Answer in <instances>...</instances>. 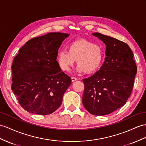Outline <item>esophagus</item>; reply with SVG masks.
Masks as SVG:
<instances>
[{"mask_svg":"<svg viewBox=\"0 0 146 146\" xmlns=\"http://www.w3.org/2000/svg\"><path fill=\"white\" fill-rule=\"evenodd\" d=\"M77 80H78L77 78H76V77H74V76H72V82L75 81H76Z\"/></svg>","mask_w":146,"mask_h":146,"instance_id":"esophagus-1","label":"esophagus"}]
</instances>
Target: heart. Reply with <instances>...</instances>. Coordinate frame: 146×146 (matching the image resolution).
<instances>
[{
  "instance_id": "b5f03b06",
  "label": "heart",
  "mask_w": 146,
  "mask_h": 146,
  "mask_svg": "<svg viewBox=\"0 0 146 146\" xmlns=\"http://www.w3.org/2000/svg\"><path fill=\"white\" fill-rule=\"evenodd\" d=\"M104 58V51L99 45L86 39H79L71 42L68 50H61L57 54V62L60 69L65 72L76 60L78 72L91 73L98 70Z\"/></svg>"
}]
</instances>
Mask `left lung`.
Wrapping results in <instances>:
<instances>
[{"label":"left lung","instance_id":"8db88e82","mask_svg":"<svg viewBox=\"0 0 146 146\" xmlns=\"http://www.w3.org/2000/svg\"><path fill=\"white\" fill-rule=\"evenodd\" d=\"M106 45L105 62L100 70L83 79V104L92 115L110 114L126 104L131 94L137 66L127 44L108 36L94 33Z\"/></svg>","mask_w":146,"mask_h":146}]
</instances>
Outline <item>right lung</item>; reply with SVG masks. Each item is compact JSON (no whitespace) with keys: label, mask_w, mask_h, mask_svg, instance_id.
Returning <instances> with one entry per match:
<instances>
[{"label":"right lung","mask_w":146,"mask_h":146,"mask_svg":"<svg viewBox=\"0 0 146 146\" xmlns=\"http://www.w3.org/2000/svg\"><path fill=\"white\" fill-rule=\"evenodd\" d=\"M68 34L50 33L27 41L14 57L11 88L20 105L29 113L49 115L62 102L72 84L56 60L58 50Z\"/></svg>","instance_id":"1"}]
</instances>
